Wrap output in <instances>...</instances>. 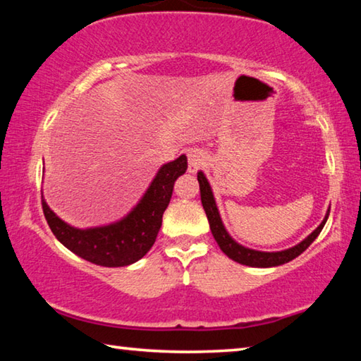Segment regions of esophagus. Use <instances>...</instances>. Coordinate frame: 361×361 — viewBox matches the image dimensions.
Instances as JSON below:
<instances>
[{
	"mask_svg": "<svg viewBox=\"0 0 361 361\" xmlns=\"http://www.w3.org/2000/svg\"><path fill=\"white\" fill-rule=\"evenodd\" d=\"M205 152L202 149H189L188 151V170L191 173H195L197 170H200L204 167L205 164Z\"/></svg>",
	"mask_w": 361,
	"mask_h": 361,
	"instance_id": "esophagus-1",
	"label": "esophagus"
}]
</instances>
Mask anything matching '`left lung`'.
I'll return each instance as SVG.
<instances>
[{"label":"left lung","instance_id":"8db88e82","mask_svg":"<svg viewBox=\"0 0 361 361\" xmlns=\"http://www.w3.org/2000/svg\"><path fill=\"white\" fill-rule=\"evenodd\" d=\"M197 180H199V186H200V200H202L204 210L207 213V219H209V223H210L212 234H213V237H215V240L219 245V248H221V252L224 255H228L231 259L239 262V264H245V266H252V267H274V266L285 264V262L295 259L296 256L301 255L304 250L317 239V235L322 232L323 226H325L328 215H329V212H328L326 216L323 218V221L320 223L319 228L312 232V234H310L309 237H305L301 243H298V245L291 247L288 250H282V252H272V253L258 252V250H250L247 247L239 245V243H237L228 234V231L224 229L221 216H219L218 209H216L215 197H213L212 188L202 172L197 173Z\"/></svg>","mask_w":361,"mask_h":361}]
</instances>
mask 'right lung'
<instances>
[{"instance_id":"right-lung-1","label":"right lung","mask_w":361,"mask_h":361,"mask_svg":"<svg viewBox=\"0 0 361 361\" xmlns=\"http://www.w3.org/2000/svg\"><path fill=\"white\" fill-rule=\"evenodd\" d=\"M186 169L188 157L185 154L162 166L135 209L118 223L90 229L73 228L49 209L41 194L42 212L54 235L70 252L97 266H129L143 258L156 242L175 181Z\"/></svg>"}]
</instances>
